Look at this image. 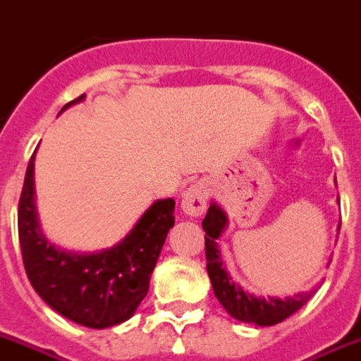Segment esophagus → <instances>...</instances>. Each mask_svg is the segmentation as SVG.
<instances>
[{
	"mask_svg": "<svg viewBox=\"0 0 361 361\" xmlns=\"http://www.w3.org/2000/svg\"><path fill=\"white\" fill-rule=\"evenodd\" d=\"M207 206V189L204 183H195L185 190L181 209L189 216H200Z\"/></svg>",
	"mask_w": 361,
	"mask_h": 361,
	"instance_id": "34e87169",
	"label": "esophagus"
}]
</instances>
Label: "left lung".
<instances>
[{"instance_id":"1","label":"left lung","mask_w":361,"mask_h":361,"mask_svg":"<svg viewBox=\"0 0 361 361\" xmlns=\"http://www.w3.org/2000/svg\"><path fill=\"white\" fill-rule=\"evenodd\" d=\"M226 222L224 211L215 204H211L206 219L202 222V228L206 231L207 274H209L215 297L231 317L241 323H254L257 326H272V324L282 323L283 319L298 312L313 297L315 289L287 298H262L243 291V287L237 286L228 276L226 269L222 267L221 252L216 247V239L222 235Z\"/></svg>"}]
</instances>
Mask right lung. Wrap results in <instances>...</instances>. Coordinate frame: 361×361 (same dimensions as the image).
Returning a JSON list of instances; mask_svg holds the SVG:
<instances>
[{
    "instance_id": "1",
    "label": "right lung",
    "mask_w": 361,
    "mask_h": 361,
    "mask_svg": "<svg viewBox=\"0 0 361 361\" xmlns=\"http://www.w3.org/2000/svg\"><path fill=\"white\" fill-rule=\"evenodd\" d=\"M70 102L63 107L81 102ZM31 155L18 204V237L23 267L35 291L63 317L89 328L128 321L146 297L166 233L174 226V200L154 202L133 230L109 250L72 254L55 248L40 233L33 204Z\"/></svg>"
}]
</instances>
